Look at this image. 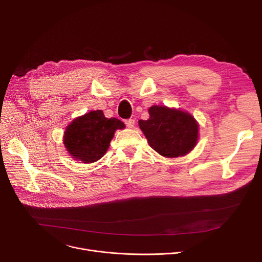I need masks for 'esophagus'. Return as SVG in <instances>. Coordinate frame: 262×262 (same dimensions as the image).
I'll return each mask as SVG.
<instances>
[{
    "instance_id": "esophagus-1",
    "label": "esophagus",
    "mask_w": 262,
    "mask_h": 262,
    "mask_svg": "<svg viewBox=\"0 0 262 262\" xmlns=\"http://www.w3.org/2000/svg\"><path fill=\"white\" fill-rule=\"evenodd\" d=\"M125 124L128 128H133L135 126V119H127L125 120Z\"/></svg>"
}]
</instances>
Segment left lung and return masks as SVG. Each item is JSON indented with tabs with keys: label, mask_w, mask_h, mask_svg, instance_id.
Returning a JSON list of instances; mask_svg holds the SVG:
<instances>
[{
	"label": "left lung",
	"mask_w": 262,
	"mask_h": 262,
	"mask_svg": "<svg viewBox=\"0 0 262 262\" xmlns=\"http://www.w3.org/2000/svg\"><path fill=\"white\" fill-rule=\"evenodd\" d=\"M149 119L139 120V126L157 152L166 158L189 154L198 140V124L186 112L154 105Z\"/></svg>",
	"instance_id": "1"
}]
</instances>
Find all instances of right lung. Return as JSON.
Segmentation results:
<instances>
[{
    "instance_id": "1",
    "label": "right lung",
    "mask_w": 262,
    "mask_h": 262,
    "mask_svg": "<svg viewBox=\"0 0 262 262\" xmlns=\"http://www.w3.org/2000/svg\"><path fill=\"white\" fill-rule=\"evenodd\" d=\"M116 118H105L102 111H91L74 119L64 134V145L70 156L83 163H94L106 152L116 129L124 128Z\"/></svg>"
}]
</instances>
